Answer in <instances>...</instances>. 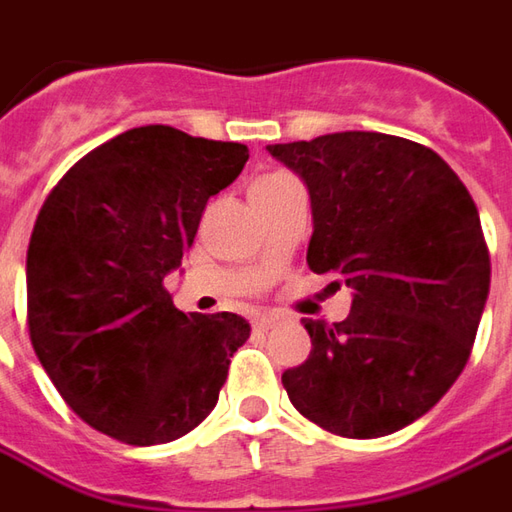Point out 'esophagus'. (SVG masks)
Listing matches in <instances>:
<instances>
[{
    "label": "esophagus",
    "instance_id": "esophagus-1",
    "mask_svg": "<svg viewBox=\"0 0 512 512\" xmlns=\"http://www.w3.org/2000/svg\"><path fill=\"white\" fill-rule=\"evenodd\" d=\"M253 327H256V329H270V327H273V315H267V312L256 315V318H253Z\"/></svg>",
    "mask_w": 512,
    "mask_h": 512
}]
</instances>
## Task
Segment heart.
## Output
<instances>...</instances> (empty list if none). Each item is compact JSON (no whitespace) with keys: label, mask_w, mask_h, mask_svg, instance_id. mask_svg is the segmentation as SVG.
I'll use <instances>...</instances> for the list:
<instances>
[{"label":"heart","mask_w":512,"mask_h":512,"mask_svg":"<svg viewBox=\"0 0 512 512\" xmlns=\"http://www.w3.org/2000/svg\"><path fill=\"white\" fill-rule=\"evenodd\" d=\"M290 174H281V171H276V174H264V177H259L256 183H253V188L256 185H270V183H281V180H287Z\"/></svg>","instance_id":"obj_1"}]
</instances>
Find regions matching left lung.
Listing matches in <instances>:
<instances>
[{"label": "left lung", "mask_w": 512, "mask_h": 512, "mask_svg": "<svg viewBox=\"0 0 512 512\" xmlns=\"http://www.w3.org/2000/svg\"><path fill=\"white\" fill-rule=\"evenodd\" d=\"M267 152L310 191V270L355 290L344 321H304L310 358L281 375L287 397L329 434H394L471 358L490 290L479 211L454 168L406 137L335 132Z\"/></svg>", "instance_id": "8db88e82"}]
</instances>
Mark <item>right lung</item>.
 Listing matches in <instances>:
<instances>
[{
    "mask_svg": "<svg viewBox=\"0 0 512 512\" xmlns=\"http://www.w3.org/2000/svg\"><path fill=\"white\" fill-rule=\"evenodd\" d=\"M248 146L140 126L61 177L27 245V332L64 403L126 445L180 440L214 411L242 315H185L166 279Z\"/></svg>",
    "mask_w": 512,
    "mask_h": 512,
    "instance_id": "1",
    "label": "right lung"
}]
</instances>
